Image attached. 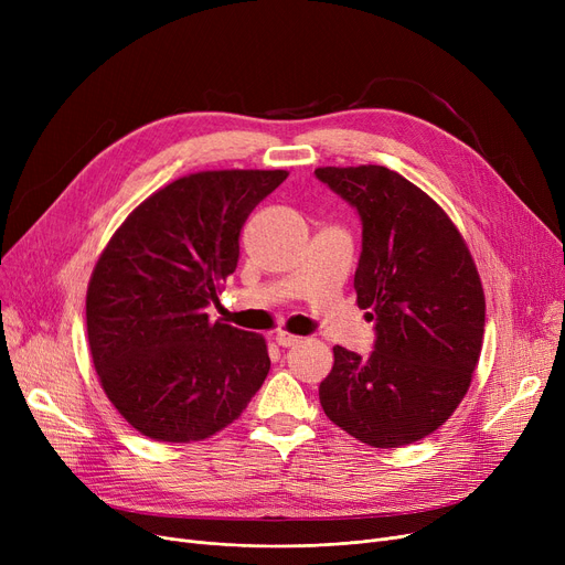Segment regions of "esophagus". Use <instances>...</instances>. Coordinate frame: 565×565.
<instances>
[{
	"instance_id": "34e87169",
	"label": "esophagus",
	"mask_w": 565,
	"mask_h": 565,
	"mask_svg": "<svg viewBox=\"0 0 565 565\" xmlns=\"http://www.w3.org/2000/svg\"><path fill=\"white\" fill-rule=\"evenodd\" d=\"M275 341H277L281 348H290V345H295V343H300V337H295V334H290V332L279 330V332L275 334Z\"/></svg>"
}]
</instances>
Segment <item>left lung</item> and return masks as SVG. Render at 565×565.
<instances>
[{
  "label": "left lung",
  "mask_w": 565,
  "mask_h": 565,
  "mask_svg": "<svg viewBox=\"0 0 565 565\" xmlns=\"http://www.w3.org/2000/svg\"><path fill=\"white\" fill-rule=\"evenodd\" d=\"M316 178L358 207L354 290L375 320L369 358L334 348L320 405L369 447H405L447 422L469 390L486 330L481 277L449 215L401 173L360 164L320 167Z\"/></svg>",
  "instance_id": "8db88e82"
}]
</instances>
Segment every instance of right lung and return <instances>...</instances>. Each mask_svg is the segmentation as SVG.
Instances as JSON below:
<instances>
[{"instance_id": "1", "label": "right lung", "mask_w": 565, "mask_h": 565, "mask_svg": "<svg viewBox=\"0 0 565 565\" xmlns=\"http://www.w3.org/2000/svg\"><path fill=\"white\" fill-rule=\"evenodd\" d=\"M288 171L178 178L141 201L86 290L88 348L118 414L156 441H201L241 417L270 371L260 334L211 322L241 231Z\"/></svg>"}]
</instances>
